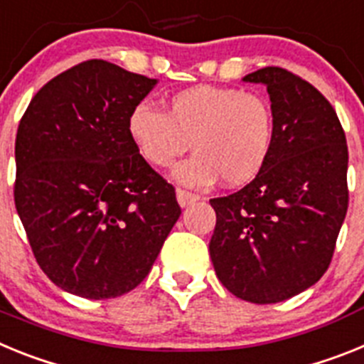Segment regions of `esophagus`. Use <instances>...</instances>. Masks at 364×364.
Listing matches in <instances>:
<instances>
[{
    "mask_svg": "<svg viewBox=\"0 0 364 364\" xmlns=\"http://www.w3.org/2000/svg\"><path fill=\"white\" fill-rule=\"evenodd\" d=\"M198 198H200V197H198V195H195V193L186 191V189H182V188L176 189V200H178V204L182 205V208L193 204V202H197Z\"/></svg>",
    "mask_w": 364,
    "mask_h": 364,
    "instance_id": "34e87169",
    "label": "esophagus"
}]
</instances>
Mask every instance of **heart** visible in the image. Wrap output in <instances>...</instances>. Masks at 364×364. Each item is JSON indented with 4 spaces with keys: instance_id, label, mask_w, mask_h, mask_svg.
<instances>
[{
    "instance_id": "heart-1",
    "label": "heart",
    "mask_w": 364,
    "mask_h": 364,
    "mask_svg": "<svg viewBox=\"0 0 364 364\" xmlns=\"http://www.w3.org/2000/svg\"><path fill=\"white\" fill-rule=\"evenodd\" d=\"M127 133L147 164L169 167L189 147L195 156L178 166L176 178L188 186L240 188L264 171L272 159L277 120L268 96L239 87L195 85L167 98L166 112L138 104Z\"/></svg>"
}]
</instances>
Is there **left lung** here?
Returning a JSON list of instances; mask_svg holds the SVG:
<instances>
[{
    "instance_id": "1",
    "label": "left lung",
    "mask_w": 364,
    "mask_h": 364,
    "mask_svg": "<svg viewBox=\"0 0 364 364\" xmlns=\"http://www.w3.org/2000/svg\"><path fill=\"white\" fill-rule=\"evenodd\" d=\"M244 80L268 89L277 136L264 171L210 200V255L235 297L273 304L310 288L332 262L348 210V146L332 104L306 80L282 67Z\"/></svg>"
}]
</instances>
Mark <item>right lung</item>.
<instances>
[{
    "label": "right lung",
    "mask_w": 364,
    "mask_h": 364,
    "mask_svg": "<svg viewBox=\"0 0 364 364\" xmlns=\"http://www.w3.org/2000/svg\"><path fill=\"white\" fill-rule=\"evenodd\" d=\"M154 83L87 60L45 83L19 120L16 210L40 268L69 294L100 301L134 290L182 213L127 133Z\"/></svg>",
    "instance_id": "1"
}]
</instances>
